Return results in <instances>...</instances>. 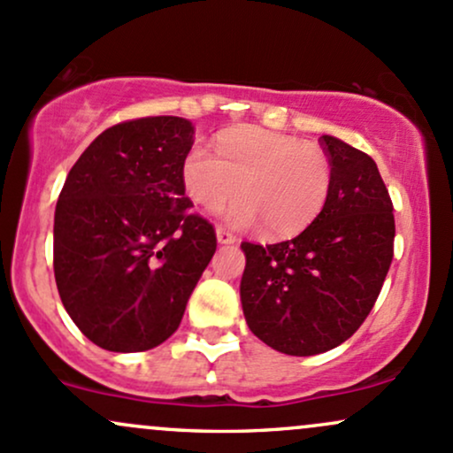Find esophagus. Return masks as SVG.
Wrapping results in <instances>:
<instances>
[{"mask_svg":"<svg viewBox=\"0 0 453 453\" xmlns=\"http://www.w3.org/2000/svg\"><path fill=\"white\" fill-rule=\"evenodd\" d=\"M217 241H219L221 244H230V242H236V234L227 230V227L219 226V227H217Z\"/></svg>","mask_w":453,"mask_h":453,"instance_id":"34e87169","label":"esophagus"}]
</instances>
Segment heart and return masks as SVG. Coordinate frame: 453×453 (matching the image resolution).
<instances>
[{
	"mask_svg": "<svg viewBox=\"0 0 453 453\" xmlns=\"http://www.w3.org/2000/svg\"><path fill=\"white\" fill-rule=\"evenodd\" d=\"M187 196L206 211L244 196L230 217L236 223L262 219L270 236H294L324 209L332 165L315 144L285 134L249 127L226 134L217 153L197 144L183 164Z\"/></svg>",
	"mask_w": 453,
	"mask_h": 453,
	"instance_id": "b5f03b06",
	"label": "heart"
}]
</instances>
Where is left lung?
Wrapping results in <instances>:
<instances>
[{"label":"left lung","mask_w":453,"mask_h":453,"mask_svg":"<svg viewBox=\"0 0 453 453\" xmlns=\"http://www.w3.org/2000/svg\"><path fill=\"white\" fill-rule=\"evenodd\" d=\"M332 187L315 221L292 241L242 242L244 319L288 356H317L345 342L381 294L394 257L392 197L371 155L319 138Z\"/></svg>","instance_id":"8db88e82"}]
</instances>
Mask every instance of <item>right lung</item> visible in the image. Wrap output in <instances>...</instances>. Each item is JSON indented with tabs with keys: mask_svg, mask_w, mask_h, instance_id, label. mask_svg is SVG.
I'll use <instances>...</instances> for the list:
<instances>
[{
	"mask_svg": "<svg viewBox=\"0 0 453 453\" xmlns=\"http://www.w3.org/2000/svg\"><path fill=\"white\" fill-rule=\"evenodd\" d=\"M191 144L187 119H132L102 132L67 174L55 280L67 315L102 349L147 351L170 339L215 253V227L185 196Z\"/></svg>",
	"mask_w": 453,
	"mask_h": 453,
	"instance_id": "obj_1",
	"label": "right lung"
}]
</instances>
